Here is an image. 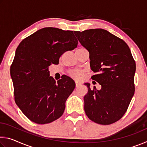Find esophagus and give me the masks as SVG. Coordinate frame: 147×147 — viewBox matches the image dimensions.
Segmentation results:
<instances>
[{
  "mask_svg": "<svg viewBox=\"0 0 147 147\" xmlns=\"http://www.w3.org/2000/svg\"><path fill=\"white\" fill-rule=\"evenodd\" d=\"M80 85V83L78 82H76V87H78V86H79Z\"/></svg>",
  "mask_w": 147,
  "mask_h": 147,
  "instance_id": "34e87169",
  "label": "esophagus"
}]
</instances>
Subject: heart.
<instances>
[{"label":"heart","instance_id":"obj_1","mask_svg":"<svg viewBox=\"0 0 147 147\" xmlns=\"http://www.w3.org/2000/svg\"><path fill=\"white\" fill-rule=\"evenodd\" d=\"M82 49V48H80ZM70 76L73 77V78H75L76 80H80L83 77V72L80 71H71L70 73H69Z\"/></svg>","mask_w":147,"mask_h":147}]
</instances>
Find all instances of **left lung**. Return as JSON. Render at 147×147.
<instances>
[{
  "mask_svg": "<svg viewBox=\"0 0 147 147\" xmlns=\"http://www.w3.org/2000/svg\"><path fill=\"white\" fill-rule=\"evenodd\" d=\"M77 39L89 53L91 78L101 85L97 90L85 83L88 91L84 97L86 115L94 123L108 125L119 121L128 108L135 86L136 62L123 39L106 30L74 31Z\"/></svg>",
  "mask_w": 147,
  "mask_h": 147,
  "instance_id": "1",
  "label": "left lung"
}]
</instances>
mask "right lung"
Listing matches in <instances>:
<instances>
[{"mask_svg":"<svg viewBox=\"0 0 147 147\" xmlns=\"http://www.w3.org/2000/svg\"><path fill=\"white\" fill-rule=\"evenodd\" d=\"M77 45L73 31L47 27L24 39L17 47L10 67L15 101L31 121L47 124L63 115L75 83L67 76L56 83L48 67L51 63L58 64L62 54Z\"/></svg>","mask_w":147,"mask_h":147,"instance_id":"add662e5","label":"right lung"}]
</instances>
